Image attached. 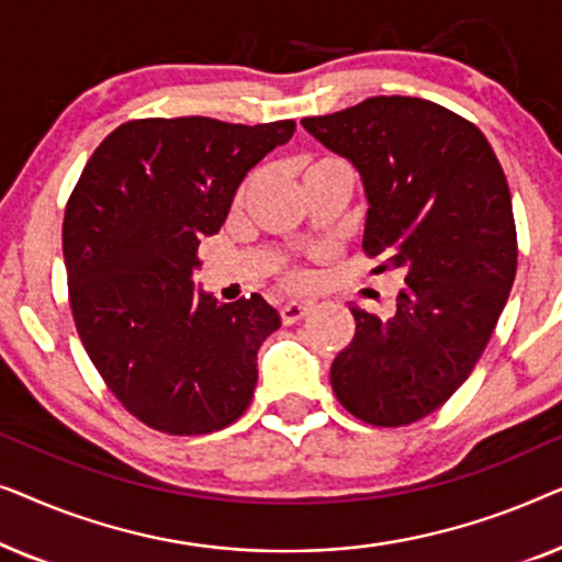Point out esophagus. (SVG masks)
Returning <instances> with one entry per match:
<instances>
[{
    "mask_svg": "<svg viewBox=\"0 0 562 562\" xmlns=\"http://www.w3.org/2000/svg\"><path fill=\"white\" fill-rule=\"evenodd\" d=\"M306 312H310V304H306V302H289V304H283L281 306L283 325H294V322L302 319Z\"/></svg>",
    "mask_w": 562,
    "mask_h": 562,
    "instance_id": "obj_1",
    "label": "esophagus"
}]
</instances>
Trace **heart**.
<instances>
[{
    "instance_id": "heart-1",
    "label": "heart",
    "mask_w": 562,
    "mask_h": 562,
    "mask_svg": "<svg viewBox=\"0 0 562 562\" xmlns=\"http://www.w3.org/2000/svg\"><path fill=\"white\" fill-rule=\"evenodd\" d=\"M337 166H345V160L335 158V156H312L306 158L302 164V179L312 173H319V171H327V168H337ZM281 283L286 289H306L312 283V273L306 271L304 266H286L281 271Z\"/></svg>"
}]
</instances>
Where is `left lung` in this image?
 <instances>
[{
  "label": "left lung",
  "mask_w": 562,
  "mask_h": 562,
  "mask_svg": "<svg viewBox=\"0 0 562 562\" xmlns=\"http://www.w3.org/2000/svg\"><path fill=\"white\" fill-rule=\"evenodd\" d=\"M302 125L360 171L363 250L404 276L394 314L350 306L356 335L329 368L352 417L406 427L456 394L517 273L504 168L471 120L417 97H371Z\"/></svg>",
  "instance_id": "obj_1"
}]
</instances>
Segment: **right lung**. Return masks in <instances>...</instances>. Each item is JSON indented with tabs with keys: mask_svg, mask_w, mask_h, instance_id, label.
Wrapping results in <instances>:
<instances>
[{
	"mask_svg": "<svg viewBox=\"0 0 562 562\" xmlns=\"http://www.w3.org/2000/svg\"><path fill=\"white\" fill-rule=\"evenodd\" d=\"M294 120L122 122L68 196L64 260L76 333L106 389L166 435H210L250 406L258 350L281 327L260 294L220 304L196 289L199 240Z\"/></svg>",
	"mask_w": 562,
	"mask_h": 562,
	"instance_id": "1",
	"label": "right lung"
}]
</instances>
